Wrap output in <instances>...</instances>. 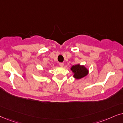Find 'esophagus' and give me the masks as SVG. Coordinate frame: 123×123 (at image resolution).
<instances>
[{"instance_id":"esophagus-1","label":"esophagus","mask_w":123,"mask_h":123,"mask_svg":"<svg viewBox=\"0 0 123 123\" xmlns=\"http://www.w3.org/2000/svg\"><path fill=\"white\" fill-rule=\"evenodd\" d=\"M59 65H60V66L61 67H63V65H64V63H59Z\"/></svg>"}]
</instances>
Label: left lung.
Here are the masks:
<instances>
[{
  "label": "left lung",
  "instance_id": "left-lung-1",
  "mask_svg": "<svg viewBox=\"0 0 123 123\" xmlns=\"http://www.w3.org/2000/svg\"><path fill=\"white\" fill-rule=\"evenodd\" d=\"M72 73H73V77L75 79H81L87 76L89 74V70L84 65L76 64L73 65L70 68Z\"/></svg>",
  "mask_w": 123,
  "mask_h": 123
}]
</instances>
